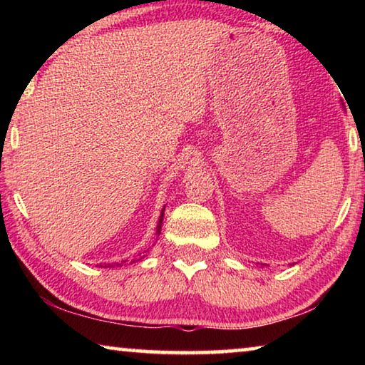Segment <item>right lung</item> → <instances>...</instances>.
Returning a JSON list of instances; mask_svg holds the SVG:
<instances>
[{"instance_id":"obj_1","label":"right lung","mask_w":365,"mask_h":365,"mask_svg":"<svg viewBox=\"0 0 365 365\" xmlns=\"http://www.w3.org/2000/svg\"><path fill=\"white\" fill-rule=\"evenodd\" d=\"M164 211H165V206L163 207V211H160V215H159V220H158V227H156V235L159 237L160 233V228H163V219H164ZM127 261H122L120 264L119 262H114V264H100V267H122L123 264H125Z\"/></svg>"}]
</instances>
